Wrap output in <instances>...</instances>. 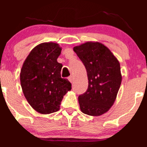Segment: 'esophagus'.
Returning <instances> with one entry per match:
<instances>
[{"mask_svg": "<svg viewBox=\"0 0 147 147\" xmlns=\"http://www.w3.org/2000/svg\"><path fill=\"white\" fill-rule=\"evenodd\" d=\"M68 80L70 81L71 83H72V82H74V77H73V76H70V77H68Z\"/></svg>", "mask_w": 147, "mask_h": 147, "instance_id": "obj_1", "label": "esophagus"}]
</instances>
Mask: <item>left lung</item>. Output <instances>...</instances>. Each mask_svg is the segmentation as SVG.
<instances>
[{
  "label": "left lung",
  "instance_id": "1",
  "mask_svg": "<svg viewBox=\"0 0 147 147\" xmlns=\"http://www.w3.org/2000/svg\"><path fill=\"white\" fill-rule=\"evenodd\" d=\"M87 72L88 87L78 97L84 113L99 116L113 105L122 82L120 64L107 47L88 41L73 48Z\"/></svg>",
  "mask_w": 147,
  "mask_h": 147
}]
</instances>
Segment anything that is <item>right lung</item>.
Listing matches in <instances>:
<instances>
[{"mask_svg":"<svg viewBox=\"0 0 147 147\" xmlns=\"http://www.w3.org/2000/svg\"><path fill=\"white\" fill-rule=\"evenodd\" d=\"M61 48L53 42L34 47L21 70L20 81L30 105L41 114L59 110L63 96L71 90L68 79L61 77L62 64L57 62Z\"/></svg>","mask_w":147,"mask_h":147,"instance_id":"add662e5","label":"right lung"}]
</instances>
